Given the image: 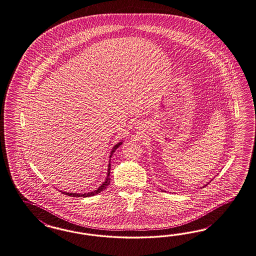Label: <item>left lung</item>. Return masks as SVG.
I'll use <instances>...</instances> for the list:
<instances>
[{
    "instance_id": "obj_1",
    "label": "left lung",
    "mask_w": 256,
    "mask_h": 256,
    "mask_svg": "<svg viewBox=\"0 0 256 256\" xmlns=\"http://www.w3.org/2000/svg\"><path fill=\"white\" fill-rule=\"evenodd\" d=\"M203 187H204V186H203Z\"/></svg>"
}]
</instances>
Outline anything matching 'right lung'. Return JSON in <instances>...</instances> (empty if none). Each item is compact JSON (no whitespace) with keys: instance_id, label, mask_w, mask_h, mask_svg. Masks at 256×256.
Segmentation results:
<instances>
[{"instance_id":"obj_1","label":"right lung","mask_w":256,"mask_h":256,"mask_svg":"<svg viewBox=\"0 0 256 256\" xmlns=\"http://www.w3.org/2000/svg\"><path fill=\"white\" fill-rule=\"evenodd\" d=\"M123 144V142H117L116 144H114V146L112 148V150L110 151V162H108V172H106V178H105V182L101 184V186H99L98 188H97L96 190H94V191H92V192H88V193H84V194H81V193H67V192H62L63 194H67V196H76V198H80V196H82V198H87V196H96V194H99L100 192H102V191H104L105 189H106L108 186H110V158H112V154H114V152H115V150H117L121 144Z\"/></svg>"}]
</instances>
